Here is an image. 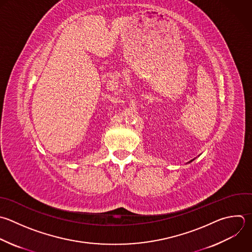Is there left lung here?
Segmentation results:
<instances>
[{
    "mask_svg": "<svg viewBox=\"0 0 252 252\" xmlns=\"http://www.w3.org/2000/svg\"><path fill=\"white\" fill-rule=\"evenodd\" d=\"M193 160H194V159H191V160H190V161H189V162H191V161H193Z\"/></svg>",
    "mask_w": 252,
    "mask_h": 252,
    "instance_id": "1",
    "label": "left lung"
}]
</instances>
